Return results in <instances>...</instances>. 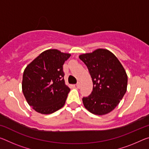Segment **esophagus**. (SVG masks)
<instances>
[{"label":"esophagus","mask_w":149,"mask_h":149,"mask_svg":"<svg viewBox=\"0 0 149 149\" xmlns=\"http://www.w3.org/2000/svg\"><path fill=\"white\" fill-rule=\"evenodd\" d=\"M80 86H81V84H80V82H77V83L76 84V87H77V88H79Z\"/></svg>","instance_id":"1"}]
</instances>
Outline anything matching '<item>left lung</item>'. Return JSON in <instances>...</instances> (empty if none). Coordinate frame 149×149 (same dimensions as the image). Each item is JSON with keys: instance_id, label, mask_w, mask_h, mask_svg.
Segmentation results:
<instances>
[{"instance_id": "1", "label": "left lung", "mask_w": 149, "mask_h": 149, "mask_svg": "<svg viewBox=\"0 0 149 149\" xmlns=\"http://www.w3.org/2000/svg\"><path fill=\"white\" fill-rule=\"evenodd\" d=\"M79 58L86 65L93 81V91L82 99L84 107L95 115L113 111L127 91V75L114 54L105 49L81 54Z\"/></svg>"}]
</instances>
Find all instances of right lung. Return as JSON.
<instances>
[{
    "label": "right lung",
    "mask_w": 149,
    "mask_h": 149,
    "mask_svg": "<svg viewBox=\"0 0 149 149\" xmlns=\"http://www.w3.org/2000/svg\"><path fill=\"white\" fill-rule=\"evenodd\" d=\"M70 56L58 49H48L26 68L22 92L36 111L50 114L64 105L70 89L65 84L63 65Z\"/></svg>",
    "instance_id": "obj_1"
}]
</instances>
